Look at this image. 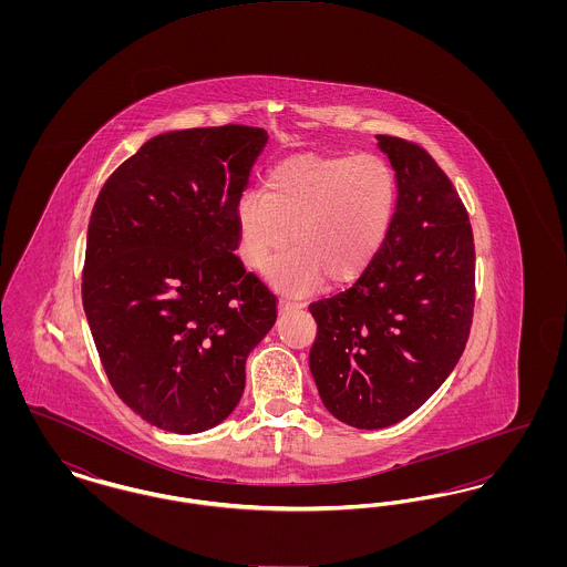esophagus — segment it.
I'll list each match as a JSON object with an SVG mask.
<instances>
[{"label": "esophagus", "instance_id": "esophagus-1", "mask_svg": "<svg viewBox=\"0 0 567 567\" xmlns=\"http://www.w3.org/2000/svg\"><path fill=\"white\" fill-rule=\"evenodd\" d=\"M303 303L296 301V299H289V297H282L280 299V312H291V310H299Z\"/></svg>", "mask_w": 567, "mask_h": 567}]
</instances>
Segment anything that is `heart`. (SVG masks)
<instances>
[{
  "label": "heart",
  "mask_w": 567,
  "mask_h": 567,
  "mask_svg": "<svg viewBox=\"0 0 567 567\" xmlns=\"http://www.w3.org/2000/svg\"><path fill=\"white\" fill-rule=\"evenodd\" d=\"M395 178L374 153L351 157L299 155L276 165L264 195L244 193L236 208L240 257L264 270L289 243L271 278L303 291L327 278L349 282L368 270L384 243L395 210Z\"/></svg>",
  "instance_id": "heart-1"
}]
</instances>
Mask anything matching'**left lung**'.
I'll list each match as a JSON object with an SVG mask.
<instances>
[{
	"label": "left lung",
	"mask_w": 567,
	"mask_h": 567,
	"mask_svg": "<svg viewBox=\"0 0 567 567\" xmlns=\"http://www.w3.org/2000/svg\"><path fill=\"white\" fill-rule=\"evenodd\" d=\"M377 137L398 178L389 234L351 289L310 303V372L324 408L357 430L395 425L432 398L465 349L476 299L457 189L416 142Z\"/></svg>",
	"instance_id": "left-lung-1"
}]
</instances>
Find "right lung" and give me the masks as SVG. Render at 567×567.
I'll return each instance as SVG.
<instances>
[{"mask_svg": "<svg viewBox=\"0 0 567 567\" xmlns=\"http://www.w3.org/2000/svg\"><path fill=\"white\" fill-rule=\"evenodd\" d=\"M266 142L234 123L155 135L93 206L84 315L114 393L165 432L225 421L248 352L276 323V296L234 255L236 208Z\"/></svg>", "mask_w": 567, "mask_h": 567, "instance_id": "right-lung-1", "label": "right lung"}]
</instances>
